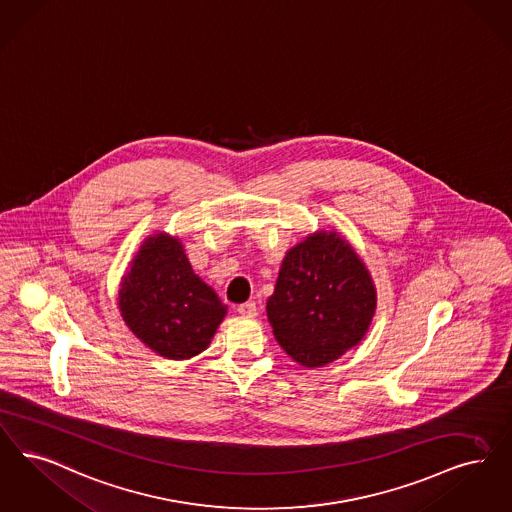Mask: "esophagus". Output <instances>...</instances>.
Listing matches in <instances>:
<instances>
[{"mask_svg":"<svg viewBox=\"0 0 512 512\" xmlns=\"http://www.w3.org/2000/svg\"><path fill=\"white\" fill-rule=\"evenodd\" d=\"M238 312H240L242 316H246V318H255V316H257V305H255L253 301H247V303L238 307Z\"/></svg>","mask_w":512,"mask_h":512,"instance_id":"obj_1","label":"esophagus"}]
</instances>
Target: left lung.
<instances>
[{
  "mask_svg": "<svg viewBox=\"0 0 512 512\" xmlns=\"http://www.w3.org/2000/svg\"><path fill=\"white\" fill-rule=\"evenodd\" d=\"M375 307L362 259L337 232L322 230L287 251L266 316L295 362L320 368L364 339Z\"/></svg>",
  "mask_w": 512,
  "mask_h": 512,
  "instance_id": "obj_1",
  "label": "left lung"
}]
</instances>
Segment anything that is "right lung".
<instances>
[{"label":"right lung","instance_id":"add662e5","mask_svg":"<svg viewBox=\"0 0 512 512\" xmlns=\"http://www.w3.org/2000/svg\"><path fill=\"white\" fill-rule=\"evenodd\" d=\"M122 318L144 345L169 360H186L209 347L226 305L202 282L183 244L165 232L144 240L118 293Z\"/></svg>","mask_w":512,"mask_h":512}]
</instances>
